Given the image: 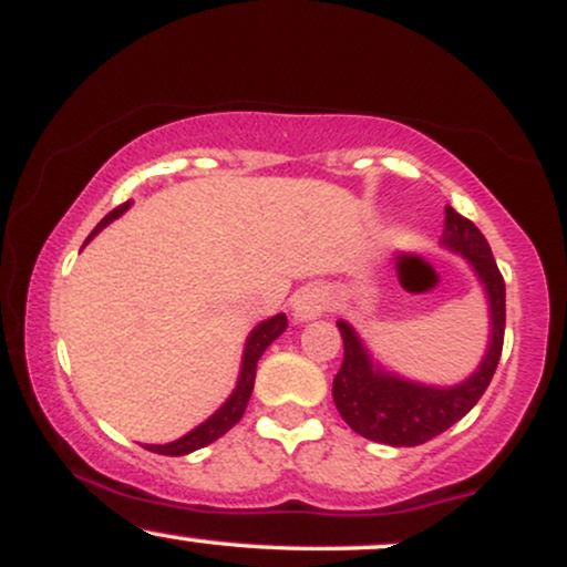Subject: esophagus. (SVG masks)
Returning <instances> with one entry per match:
<instances>
[{
	"label": "esophagus",
	"mask_w": 567,
	"mask_h": 567,
	"mask_svg": "<svg viewBox=\"0 0 567 567\" xmlns=\"http://www.w3.org/2000/svg\"><path fill=\"white\" fill-rule=\"evenodd\" d=\"M327 306H330V292L324 288H317V285L313 288H303L292 298V319L296 322H311V319L322 317Z\"/></svg>",
	"instance_id": "obj_1"
}]
</instances>
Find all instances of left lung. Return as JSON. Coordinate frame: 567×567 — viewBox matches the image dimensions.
<instances>
[{
	"mask_svg": "<svg viewBox=\"0 0 567 567\" xmlns=\"http://www.w3.org/2000/svg\"><path fill=\"white\" fill-rule=\"evenodd\" d=\"M441 245L473 266L488 301V349L478 370L460 385H425L385 370L372 359L364 340L340 319L343 364L332 380V399L351 431L388 446H420L452 427L478 404L494 378L504 343V279L486 237L470 218L446 206Z\"/></svg>",
	"mask_w": 567,
	"mask_h": 567,
	"instance_id": "obj_1",
	"label": "left lung"
}]
</instances>
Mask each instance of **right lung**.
Wrapping results in <instances>:
<instances>
[{
	"label": "right lung",
	"instance_id": "right-lung-1",
	"mask_svg": "<svg viewBox=\"0 0 567 567\" xmlns=\"http://www.w3.org/2000/svg\"><path fill=\"white\" fill-rule=\"evenodd\" d=\"M128 206H132V200H126L124 206L113 208L111 214H107L102 221L94 227L92 235L86 237V243L92 240L97 231H102L107 227V224L113 221V218H118L121 214H126ZM84 243V245H86ZM288 330V317L285 313H275L271 319H264L261 324H256L254 330H250L248 340H245V351H243V364H240V378H237V385L235 391L227 401H224L221 406L216 409L214 414L206 422H200V425L193 427L187 435H182V439H176L172 443H145L147 452H155V454H166V456H184L189 452H195V449H203L208 446V443H214L216 439H221L224 433L229 431V427H235L237 422L243 420L245 414V406H248L250 401V393H254V383H256V364L258 359H261V353L269 349L275 340L282 336V332Z\"/></svg>",
	"mask_w": 567,
	"mask_h": 567
}]
</instances>
